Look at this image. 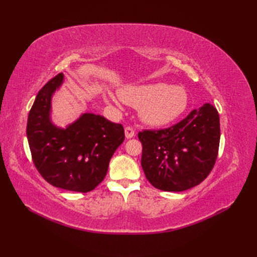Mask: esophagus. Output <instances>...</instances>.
Masks as SVG:
<instances>
[{"label": "esophagus", "mask_w": 257, "mask_h": 257, "mask_svg": "<svg viewBox=\"0 0 257 257\" xmlns=\"http://www.w3.org/2000/svg\"><path fill=\"white\" fill-rule=\"evenodd\" d=\"M124 135H125V138L130 139V138H134L135 137V130L132 127H125L124 128Z\"/></svg>", "instance_id": "1"}]
</instances>
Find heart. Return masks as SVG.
Instances as JSON below:
<instances>
[{
  "instance_id": "b5f03b06",
  "label": "heart",
  "mask_w": 257,
  "mask_h": 257,
  "mask_svg": "<svg viewBox=\"0 0 257 257\" xmlns=\"http://www.w3.org/2000/svg\"><path fill=\"white\" fill-rule=\"evenodd\" d=\"M119 96L128 105L138 107L140 119L155 127L174 121L189 103L188 92L183 87L163 83L124 86L119 89ZM105 100L112 102L113 96L106 94Z\"/></svg>"
}]
</instances>
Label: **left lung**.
<instances>
[{"instance_id":"8db88e82","label":"left lung","mask_w":257,"mask_h":257,"mask_svg":"<svg viewBox=\"0 0 257 257\" xmlns=\"http://www.w3.org/2000/svg\"><path fill=\"white\" fill-rule=\"evenodd\" d=\"M220 135L219 112L211 103L170 128L139 133L146 178L155 188L171 192L200 184L214 167Z\"/></svg>"}]
</instances>
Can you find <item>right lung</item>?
<instances>
[{"instance_id": "add662e5", "label": "right lung", "mask_w": 257, "mask_h": 257, "mask_svg": "<svg viewBox=\"0 0 257 257\" xmlns=\"http://www.w3.org/2000/svg\"><path fill=\"white\" fill-rule=\"evenodd\" d=\"M64 81L58 74L38 91L29 113L26 136L33 162L56 188L89 192L108 171L113 152L124 140V130L99 114L85 112L59 128L52 122V97Z\"/></svg>"}]
</instances>
